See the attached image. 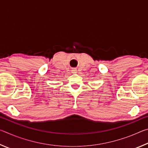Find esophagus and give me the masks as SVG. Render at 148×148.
I'll return each instance as SVG.
<instances>
[{"mask_svg": "<svg viewBox=\"0 0 148 148\" xmlns=\"http://www.w3.org/2000/svg\"><path fill=\"white\" fill-rule=\"evenodd\" d=\"M72 73H76V72H77L76 69H72Z\"/></svg>", "mask_w": 148, "mask_h": 148, "instance_id": "obj_1", "label": "esophagus"}]
</instances>
